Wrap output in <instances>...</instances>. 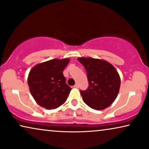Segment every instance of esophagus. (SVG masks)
I'll return each mask as SVG.
<instances>
[{
  "instance_id": "obj_1",
  "label": "esophagus",
  "mask_w": 149,
  "mask_h": 149,
  "mask_svg": "<svg viewBox=\"0 0 149 149\" xmlns=\"http://www.w3.org/2000/svg\"><path fill=\"white\" fill-rule=\"evenodd\" d=\"M74 88H79V85L78 84H75L74 85Z\"/></svg>"
}]
</instances>
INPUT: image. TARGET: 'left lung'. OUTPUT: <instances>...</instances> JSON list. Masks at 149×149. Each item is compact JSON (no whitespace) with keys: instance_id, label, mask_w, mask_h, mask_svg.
<instances>
[{"instance_id":"1","label":"left lung","mask_w":149,"mask_h":149,"mask_svg":"<svg viewBox=\"0 0 149 149\" xmlns=\"http://www.w3.org/2000/svg\"><path fill=\"white\" fill-rule=\"evenodd\" d=\"M78 60L86 70L89 82L88 88L80 91L83 102L97 111L109 107L117 97L121 85L117 70L104 60L79 58Z\"/></svg>"}]
</instances>
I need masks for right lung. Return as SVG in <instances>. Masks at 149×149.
Returning a JSON list of instances; mask_svg holds the SVG:
<instances>
[{
	"mask_svg": "<svg viewBox=\"0 0 149 149\" xmlns=\"http://www.w3.org/2000/svg\"><path fill=\"white\" fill-rule=\"evenodd\" d=\"M68 58L54 59L40 63L30 70L28 84L36 103L47 109H55L66 102L71 89L66 83L63 70Z\"/></svg>",
	"mask_w": 149,
	"mask_h": 149,
	"instance_id": "obj_1",
	"label": "right lung"
}]
</instances>
